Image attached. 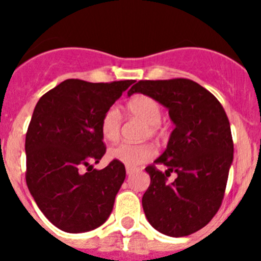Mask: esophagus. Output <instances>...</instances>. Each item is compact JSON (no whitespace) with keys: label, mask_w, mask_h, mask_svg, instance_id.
I'll return each instance as SVG.
<instances>
[{"label":"esophagus","mask_w":261,"mask_h":261,"mask_svg":"<svg viewBox=\"0 0 261 261\" xmlns=\"http://www.w3.org/2000/svg\"><path fill=\"white\" fill-rule=\"evenodd\" d=\"M136 170H137V168H136V167H129V166H126V167H125V171H126V174H128V175L133 174V172H135Z\"/></svg>","instance_id":"1"}]
</instances>
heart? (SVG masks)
I'll use <instances>...</instances> for the list:
<instances>
[{
	"label": "heart",
	"mask_w": 261,
	"mask_h": 261,
	"mask_svg": "<svg viewBox=\"0 0 261 261\" xmlns=\"http://www.w3.org/2000/svg\"><path fill=\"white\" fill-rule=\"evenodd\" d=\"M126 110L132 116L141 119L147 124L145 135L154 136L158 133L159 123L162 120V107L155 99L147 95L133 96L126 105ZM121 128V115L116 107H110L100 119V133L107 141H115L119 138ZM155 154L153 145L142 142V144H129L120 142L108 149V158L111 161L123 163L129 167H136L141 163L147 162Z\"/></svg>",
	"instance_id": "heart-1"
}]
</instances>
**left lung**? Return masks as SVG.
<instances>
[{
  "label": "left lung",
  "instance_id": "left-lung-1",
  "mask_svg": "<svg viewBox=\"0 0 261 261\" xmlns=\"http://www.w3.org/2000/svg\"><path fill=\"white\" fill-rule=\"evenodd\" d=\"M151 96L168 110L175 129L167 147L145 170L150 186L142 196V208L154 229L168 237L199 231L222 204L232 163L231 129L218 99L187 78L138 81L128 91ZM155 164L168 166L166 173ZM172 171L177 179L167 176Z\"/></svg>",
  "mask_w": 261,
  "mask_h": 261
}]
</instances>
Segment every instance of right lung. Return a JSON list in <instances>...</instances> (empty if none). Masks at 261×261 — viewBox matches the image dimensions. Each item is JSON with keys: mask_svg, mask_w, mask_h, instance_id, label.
<instances>
[{"mask_svg": "<svg viewBox=\"0 0 261 261\" xmlns=\"http://www.w3.org/2000/svg\"><path fill=\"white\" fill-rule=\"evenodd\" d=\"M133 80H66L39 99L26 133V183L43 214L66 232L107 221L125 179L123 163L96 170L106 153L100 119Z\"/></svg>", "mask_w": 261, "mask_h": 261, "instance_id": "1", "label": "right lung"}]
</instances>
